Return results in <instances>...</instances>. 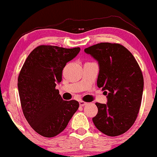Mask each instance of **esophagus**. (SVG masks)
<instances>
[{
    "instance_id": "34e87169",
    "label": "esophagus",
    "mask_w": 157,
    "mask_h": 157,
    "mask_svg": "<svg viewBox=\"0 0 157 157\" xmlns=\"http://www.w3.org/2000/svg\"><path fill=\"white\" fill-rule=\"evenodd\" d=\"M79 104H80V106H84L86 104H87V103H86L85 101H79Z\"/></svg>"
}]
</instances>
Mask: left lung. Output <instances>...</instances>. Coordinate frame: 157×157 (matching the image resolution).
I'll return each instance as SVG.
<instances>
[{"mask_svg":"<svg viewBox=\"0 0 157 157\" xmlns=\"http://www.w3.org/2000/svg\"><path fill=\"white\" fill-rule=\"evenodd\" d=\"M84 51L98 61L97 85L107 98L106 104H95L98 112L93 123L105 135H121L139 113L144 88L142 71L132 53L120 44L99 43Z\"/></svg>","mask_w":157,"mask_h":157,"instance_id":"8db88e82","label":"left lung"}]
</instances>
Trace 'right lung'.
Masks as SVG:
<instances>
[{
	"label": "right lung",
	"instance_id": "add662e5",
	"mask_svg": "<svg viewBox=\"0 0 157 157\" xmlns=\"http://www.w3.org/2000/svg\"><path fill=\"white\" fill-rule=\"evenodd\" d=\"M80 48L40 45L27 56L18 78L24 115L36 132L44 137L56 136L65 130L79 107L75 100L64 101L56 86L62 80L67 63Z\"/></svg>",
	"mask_w": 157,
	"mask_h": 157
}]
</instances>
